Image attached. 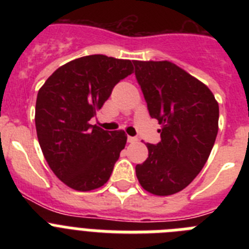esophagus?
<instances>
[{"instance_id":"1","label":"esophagus","mask_w":249,"mask_h":249,"mask_svg":"<svg viewBox=\"0 0 249 249\" xmlns=\"http://www.w3.org/2000/svg\"><path fill=\"white\" fill-rule=\"evenodd\" d=\"M127 141H128V143H135V142H137V137H132V136H128V137H127Z\"/></svg>"}]
</instances>
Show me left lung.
I'll return each instance as SVG.
<instances>
[{
	"instance_id": "obj_1",
	"label": "left lung",
	"mask_w": 249,
	"mask_h": 249,
	"mask_svg": "<svg viewBox=\"0 0 249 249\" xmlns=\"http://www.w3.org/2000/svg\"><path fill=\"white\" fill-rule=\"evenodd\" d=\"M149 116L162 124L160 142L147 143L136 166L147 192L169 196L186 188L206 164L218 132L219 107L204 83L168 61H133Z\"/></svg>"
}]
</instances>
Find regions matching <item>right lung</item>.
<instances>
[{
  "instance_id": "obj_1",
  "label": "right lung",
  "mask_w": 249,
  "mask_h": 249,
  "mask_svg": "<svg viewBox=\"0 0 249 249\" xmlns=\"http://www.w3.org/2000/svg\"><path fill=\"white\" fill-rule=\"evenodd\" d=\"M132 72L129 59L91 54L57 68L39 89L37 137L48 166L66 186L86 192L111 177L127 136L122 129L105 131L89 120Z\"/></svg>"
}]
</instances>
